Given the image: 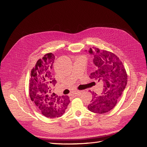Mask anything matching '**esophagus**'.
<instances>
[{"mask_svg": "<svg viewBox=\"0 0 147 147\" xmlns=\"http://www.w3.org/2000/svg\"><path fill=\"white\" fill-rule=\"evenodd\" d=\"M82 91H76V92L74 93V96H80L82 94Z\"/></svg>", "mask_w": 147, "mask_h": 147, "instance_id": "obj_1", "label": "esophagus"}]
</instances>
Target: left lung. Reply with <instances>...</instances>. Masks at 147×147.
Listing matches in <instances>:
<instances>
[{"label": "left lung", "mask_w": 147, "mask_h": 147, "mask_svg": "<svg viewBox=\"0 0 147 147\" xmlns=\"http://www.w3.org/2000/svg\"><path fill=\"white\" fill-rule=\"evenodd\" d=\"M88 51L94 56V71L90 77L102 82L104 88L101 94H94L88 109L96 113H105L113 109L121 97L127 84V74L122 62L113 53L97 48Z\"/></svg>", "instance_id": "1"}]
</instances>
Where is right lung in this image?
<instances>
[{
  "instance_id": "1",
  "label": "right lung",
  "mask_w": 147,
  "mask_h": 147,
  "mask_svg": "<svg viewBox=\"0 0 147 147\" xmlns=\"http://www.w3.org/2000/svg\"><path fill=\"white\" fill-rule=\"evenodd\" d=\"M55 59L54 55L50 53L38 59L31 70L29 83L31 100L39 112L48 118L61 117L70 103L67 96L59 97L53 92L56 84L52 74Z\"/></svg>"
}]
</instances>
